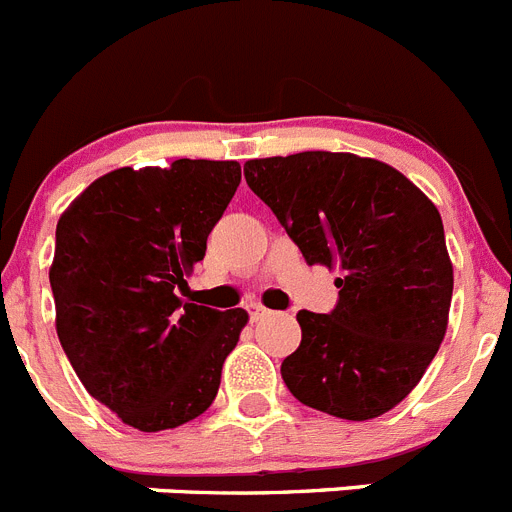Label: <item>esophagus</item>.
I'll list each match as a JSON object with an SVG mask.
<instances>
[{
	"instance_id": "obj_1",
	"label": "esophagus",
	"mask_w": 512,
	"mask_h": 512,
	"mask_svg": "<svg viewBox=\"0 0 512 512\" xmlns=\"http://www.w3.org/2000/svg\"><path fill=\"white\" fill-rule=\"evenodd\" d=\"M246 310H248V318H251V323H259V320H264L266 315H269V310H266L264 305H256V302L246 305Z\"/></svg>"
}]
</instances>
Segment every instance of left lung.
Here are the masks:
<instances>
[{
  "instance_id": "left-lung-1",
  "label": "left lung",
  "mask_w": 512,
  "mask_h": 512,
  "mask_svg": "<svg viewBox=\"0 0 512 512\" xmlns=\"http://www.w3.org/2000/svg\"><path fill=\"white\" fill-rule=\"evenodd\" d=\"M243 171L307 264L341 269L328 315L297 312L287 390L336 418H379L413 392L449 325L454 269L436 205L397 169L354 153L253 158Z\"/></svg>"
}]
</instances>
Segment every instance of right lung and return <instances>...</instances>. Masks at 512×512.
I'll return each instance as SVG.
<instances>
[{"label":"right lung","instance_id":"obj_1","mask_svg":"<svg viewBox=\"0 0 512 512\" xmlns=\"http://www.w3.org/2000/svg\"><path fill=\"white\" fill-rule=\"evenodd\" d=\"M238 184V161L125 166L89 184L58 220V341L89 395L143 433L210 408L248 323L243 307L179 297Z\"/></svg>","mask_w":512,"mask_h":512}]
</instances>
